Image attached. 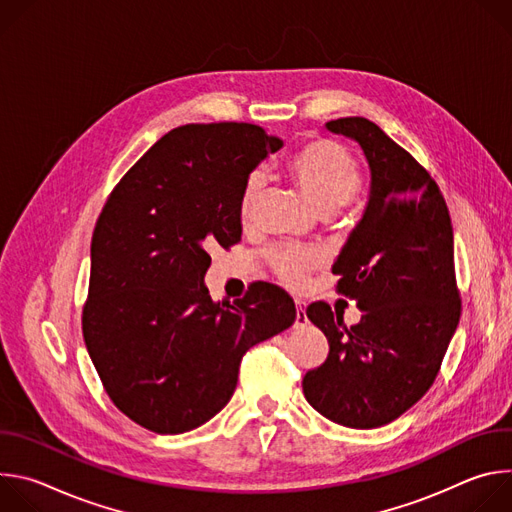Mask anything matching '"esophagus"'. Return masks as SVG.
<instances>
[{
    "mask_svg": "<svg viewBox=\"0 0 512 512\" xmlns=\"http://www.w3.org/2000/svg\"><path fill=\"white\" fill-rule=\"evenodd\" d=\"M306 324H308V316H306L304 302L296 300V326H306Z\"/></svg>",
    "mask_w": 512,
    "mask_h": 512,
    "instance_id": "1",
    "label": "esophagus"
}]
</instances>
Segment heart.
<instances>
[{
    "label": "heart",
    "instance_id": "1",
    "mask_svg": "<svg viewBox=\"0 0 512 512\" xmlns=\"http://www.w3.org/2000/svg\"><path fill=\"white\" fill-rule=\"evenodd\" d=\"M289 174L304 196L322 214H334L356 198L362 188V170L358 160L342 143L330 137H316L289 156ZM265 172L255 168L247 174L239 194V216L247 223L253 216L263 190ZM273 273L289 287H300L306 275L318 265V257L310 251L294 247H275L265 255Z\"/></svg>",
    "mask_w": 512,
    "mask_h": 512
}]
</instances>
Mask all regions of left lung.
<instances>
[{
	"label": "left lung",
	"instance_id": "left-lung-1",
	"mask_svg": "<svg viewBox=\"0 0 512 512\" xmlns=\"http://www.w3.org/2000/svg\"><path fill=\"white\" fill-rule=\"evenodd\" d=\"M326 127L358 141L371 168L367 210L332 265L338 294L362 318L348 328L326 302L308 306L330 350L302 387L330 421L371 429L413 407L440 373L462 312L454 231L440 186L377 123L342 117Z\"/></svg>",
	"mask_w": 512,
	"mask_h": 512
}]
</instances>
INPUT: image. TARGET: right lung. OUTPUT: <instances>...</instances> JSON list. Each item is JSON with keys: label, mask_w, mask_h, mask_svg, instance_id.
Here are the masks:
<instances>
[{"label": "right lung", "mask_w": 512, "mask_h": 512, "mask_svg": "<svg viewBox=\"0 0 512 512\" xmlns=\"http://www.w3.org/2000/svg\"><path fill=\"white\" fill-rule=\"evenodd\" d=\"M279 145L251 123L176 127L99 214L83 336L109 399L145 429L206 423L233 397L243 354L296 320L273 283H253L233 304H214L204 285L206 249L241 241V186Z\"/></svg>", "instance_id": "right-lung-1"}]
</instances>
